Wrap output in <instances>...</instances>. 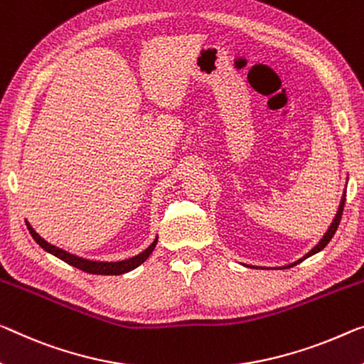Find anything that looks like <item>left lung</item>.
<instances>
[{"label":"left lung","instance_id":"left-lung-1","mask_svg":"<svg viewBox=\"0 0 364 364\" xmlns=\"http://www.w3.org/2000/svg\"><path fill=\"white\" fill-rule=\"evenodd\" d=\"M343 206H345V195H343V198H342V203H340V206H338V211H337V215H335V220H333V223L331 225V228H328V231L326 232V236H323L322 239H321V242H318L314 249L311 250L309 254H307L306 257H303V259L301 260H298V262H294L293 265H298L299 262H303L304 259H307V257H311V255H314V254H317V252H321V250L326 247V245L331 242V239L333 237V234H335V231H337V228H338V225H340V220H342V215H343ZM293 265H289V267H293Z\"/></svg>","mask_w":364,"mask_h":364}]
</instances>
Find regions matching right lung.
Returning a JSON list of instances; mask_svg holds the SVG:
<instances>
[{"instance_id": "obj_1", "label": "right lung", "mask_w": 364, "mask_h": 364, "mask_svg": "<svg viewBox=\"0 0 364 364\" xmlns=\"http://www.w3.org/2000/svg\"><path fill=\"white\" fill-rule=\"evenodd\" d=\"M26 225H27V229H29V232L32 234V237L36 239V242L41 245L42 249H46L47 252L53 254L55 257H58V259L66 262V264L80 268V270L86 272V273H94V275H122V273L133 270V268L141 265L143 262L148 259L149 254L153 252L156 247V242H158V239H154V242L151 244L146 250H143L141 254L132 257V259H127L122 262H92V260L81 259V257L71 255L68 252H65V250L55 247V245L48 244L47 240H43L41 236H38V234L31 228L29 223H26Z\"/></svg>"}]
</instances>
